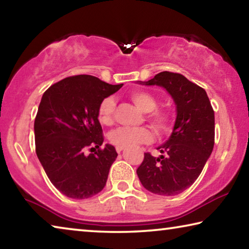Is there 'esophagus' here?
Returning a JSON list of instances; mask_svg holds the SVG:
<instances>
[{
    "label": "esophagus",
    "instance_id": "1",
    "mask_svg": "<svg viewBox=\"0 0 249 249\" xmlns=\"http://www.w3.org/2000/svg\"><path fill=\"white\" fill-rule=\"evenodd\" d=\"M124 148H125L124 145H117V146H116V150H117L118 153H120Z\"/></svg>",
    "mask_w": 249,
    "mask_h": 249
}]
</instances>
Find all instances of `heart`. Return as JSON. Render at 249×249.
Returning <instances> with one entry per match:
<instances>
[{"instance_id": "1", "label": "heart", "mask_w": 249, "mask_h": 249, "mask_svg": "<svg viewBox=\"0 0 249 249\" xmlns=\"http://www.w3.org/2000/svg\"><path fill=\"white\" fill-rule=\"evenodd\" d=\"M130 99L133 104L146 113V118L151 122L152 127L159 133H166L172 127V116L165 110H159L158 99L152 93L143 90H137L130 93ZM116 101L112 97H106L98 106V120L101 124H111L115 117ZM109 140L116 145H137L149 143L153 140L152 130L148 127L128 128L120 127L109 133Z\"/></svg>"}]
</instances>
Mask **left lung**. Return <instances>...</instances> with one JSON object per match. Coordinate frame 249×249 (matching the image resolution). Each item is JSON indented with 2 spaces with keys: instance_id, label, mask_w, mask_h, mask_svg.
<instances>
[{
  "instance_id": "8db88e82",
  "label": "left lung",
  "mask_w": 249,
  "mask_h": 249,
  "mask_svg": "<svg viewBox=\"0 0 249 249\" xmlns=\"http://www.w3.org/2000/svg\"><path fill=\"white\" fill-rule=\"evenodd\" d=\"M140 84L164 88L177 106L173 131L157 148L163 154L156 158L144 153L137 170L144 189L163 196H173L196 181L213 151L214 110L204 89L181 74L162 71Z\"/></svg>"
}]
</instances>
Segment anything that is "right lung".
<instances>
[{
    "mask_svg": "<svg viewBox=\"0 0 249 249\" xmlns=\"http://www.w3.org/2000/svg\"><path fill=\"white\" fill-rule=\"evenodd\" d=\"M95 76L77 75L44 92L34 122L36 154L48 178L60 193L76 199L104 189L118 153L104 142L97 111L100 101L119 90ZM90 147L93 154L86 155Z\"/></svg>",
    "mask_w": 249,
    "mask_h": 249,
    "instance_id": "obj_1",
    "label": "right lung"
}]
</instances>
